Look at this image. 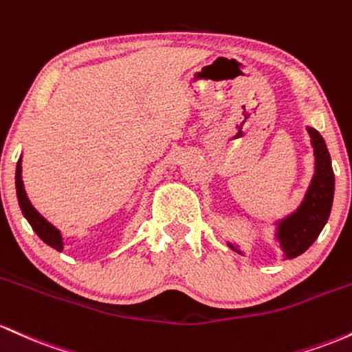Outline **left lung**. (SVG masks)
Returning a JSON list of instances; mask_svg holds the SVG:
<instances>
[{"mask_svg":"<svg viewBox=\"0 0 352 352\" xmlns=\"http://www.w3.org/2000/svg\"><path fill=\"white\" fill-rule=\"evenodd\" d=\"M314 155V173L301 203L283 218L272 221V238L286 259L301 256L321 234L329 219L334 199V173L324 138L311 126H306ZM232 251L244 256L234 244L226 241Z\"/></svg>","mask_w":352,"mask_h":352,"instance_id":"left-lung-1","label":"left lung"}]
</instances>
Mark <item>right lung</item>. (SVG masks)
Returning <instances> with one entry per match:
<instances>
[{"label":"right lung","instance_id":"add662e5","mask_svg":"<svg viewBox=\"0 0 352 352\" xmlns=\"http://www.w3.org/2000/svg\"><path fill=\"white\" fill-rule=\"evenodd\" d=\"M23 156H19L18 164H16V175H14V184H16V196H18V204L21 208L23 216H25L30 226L33 228V231L45 241L48 246L53 248L56 251L65 250V238H63V232L54 226L53 223H50L36 208L33 206V203L28 197V192L25 189V183H23Z\"/></svg>","mask_w":352,"mask_h":352}]
</instances>
